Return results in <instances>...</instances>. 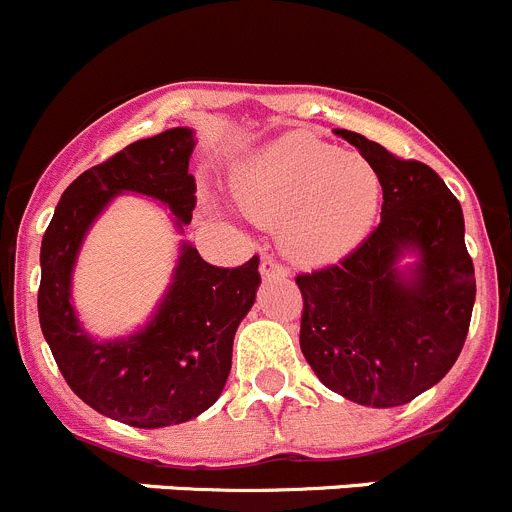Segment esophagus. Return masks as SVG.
<instances>
[{
	"instance_id": "obj_1",
	"label": "esophagus",
	"mask_w": 512,
	"mask_h": 512,
	"mask_svg": "<svg viewBox=\"0 0 512 512\" xmlns=\"http://www.w3.org/2000/svg\"><path fill=\"white\" fill-rule=\"evenodd\" d=\"M261 276H264V279H287L289 271L287 266H281L274 256H264V261H261Z\"/></svg>"
}]
</instances>
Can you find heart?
<instances>
[{
  "instance_id": "b5f03b06",
  "label": "heart",
  "mask_w": 512,
  "mask_h": 512,
  "mask_svg": "<svg viewBox=\"0 0 512 512\" xmlns=\"http://www.w3.org/2000/svg\"><path fill=\"white\" fill-rule=\"evenodd\" d=\"M238 208L302 264H332L365 241L381 208V175L360 154L292 131L248 154L231 175Z\"/></svg>"
}]
</instances>
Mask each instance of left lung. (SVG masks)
<instances>
[{"label": "left lung", "mask_w": 512, "mask_h": 512, "mask_svg": "<svg viewBox=\"0 0 512 512\" xmlns=\"http://www.w3.org/2000/svg\"><path fill=\"white\" fill-rule=\"evenodd\" d=\"M383 187L381 223L340 264L299 274V348L348 401L391 409L437 386L459 358L475 307L462 205L429 164L401 159L348 129ZM420 261L401 270L397 261Z\"/></svg>", "instance_id": "1"}]
</instances>
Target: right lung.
Masks as SVG:
<instances>
[{
    "label": "right lung",
    "instance_id": "right-lung-1",
    "mask_svg": "<svg viewBox=\"0 0 512 512\" xmlns=\"http://www.w3.org/2000/svg\"><path fill=\"white\" fill-rule=\"evenodd\" d=\"M192 149L187 126L129 144L65 187L42 236L37 312L55 363L81 401L137 429L182 424L218 401L231 373L233 337L261 284L259 256L220 269L182 241L172 284L147 327L98 342L78 322L70 284L93 220L116 195L137 192L170 208L182 233L195 210Z\"/></svg>",
    "mask_w": 512,
    "mask_h": 512
}]
</instances>
